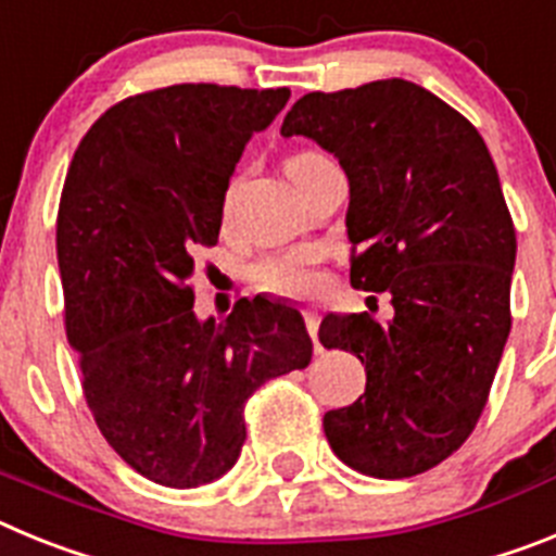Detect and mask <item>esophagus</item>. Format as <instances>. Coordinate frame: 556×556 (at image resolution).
Wrapping results in <instances>:
<instances>
[{
  "mask_svg": "<svg viewBox=\"0 0 556 556\" xmlns=\"http://www.w3.org/2000/svg\"><path fill=\"white\" fill-rule=\"evenodd\" d=\"M303 317H306V328H308V333H312L314 345L320 348V342H317V331H320V317H317V312H312V308H306V312H303Z\"/></svg>",
  "mask_w": 556,
  "mask_h": 556,
  "instance_id": "1",
  "label": "esophagus"
}]
</instances>
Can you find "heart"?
I'll return each instance as SVG.
<instances>
[{"instance_id": "b5f03b06", "label": "heart", "mask_w": 556, "mask_h": 556, "mask_svg": "<svg viewBox=\"0 0 556 556\" xmlns=\"http://www.w3.org/2000/svg\"><path fill=\"white\" fill-rule=\"evenodd\" d=\"M314 155H317V152H301V155H292V159L287 161V166L301 164V161L314 159ZM230 200H233V189H230L228 198H225V208L230 205ZM258 281L278 294H306L314 289V273L306 267L303 258L289 255V258H273V262H264L262 267H258Z\"/></svg>"}]
</instances>
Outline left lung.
<instances>
[{"label":"left lung","instance_id":"left-lung-1","mask_svg":"<svg viewBox=\"0 0 556 556\" xmlns=\"http://www.w3.org/2000/svg\"><path fill=\"white\" fill-rule=\"evenodd\" d=\"M281 136L328 150L351 186V283L392 317L326 314L320 342L365 365V395L323 417L348 468L406 479L473 431L509 337L515 228L490 150L462 113L409 80L312 91Z\"/></svg>","mask_w":556,"mask_h":556}]
</instances>
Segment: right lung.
I'll use <instances>...</instances> for the list:
<instances>
[{
  "instance_id": "add662e5",
  "label": "right lung",
  "mask_w": 556,
  "mask_h": 556,
  "mask_svg": "<svg viewBox=\"0 0 556 556\" xmlns=\"http://www.w3.org/2000/svg\"><path fill=\"white\" fill-rule=\"evenodd\" d=\"M289 88L180 83L108 108L83 136L58 211L66 337L102 437L144 479L189 490L228 473L244 401L312 362L292 303L194 314V255L217 244L225 191Z\"/></svg>"
}]
</instances>
